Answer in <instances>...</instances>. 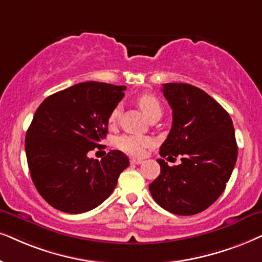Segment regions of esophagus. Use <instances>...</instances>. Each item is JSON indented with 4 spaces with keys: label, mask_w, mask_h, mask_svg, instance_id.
Here are the masks:
<instances>
[{
    "label": "esophagus",
    "mask_w": 262,
    "mask_h": 262,
    "mask_svg": "<svg viewBox=\"0 0 262 262\" xmlns=\"http://www.w3.org/2000/svg\"><path fill=\"white\" fill-rule=\"evenodd\" d=\"M141 160H138V158H132L130 160V163L132 164H140L141 163Z\"/></svg>",
    "instance_id": "34e87169"
}]
</instances>
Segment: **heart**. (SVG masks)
Instances as JSON below:
<instances>
[{"mask_svg":"<svg viewBox=\"0 0 262 262\" xmlns=\"http://www.w3.org/2000/svg\"><path fill=\"white\" fill-rule=\"evenodd\" d=\"M138 106L141 108L147 120H150L152 116L161 115L162 107L158 99L154 94H142L137 99ZM120 118V107L116 106L108 115V123L115 124ZM151 145V139L142 135H122L118 138L117 146L120 150L124 151L125 154L130 156H141L144 154L145 148Z\"/></svg>","mask_w":262,"mask_h":262,"instance_id":"b5f03b06","label":"heart"}]
</instances>
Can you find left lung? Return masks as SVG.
I'll use <instances>...</instances> for the list:
<instances>
[{
  "mask_svg": "<svg viewBox=\"0 0 262 262\" xmlns=\"http://www.w3.org/2000/svg\"><path fill=\"white\" fill-rule=\"evenodd\" d=\"M162 92L173 124L160 155L180 156L181 164L169 167L157 160L161 174L148 188L163 209L194 215L210 207L230 180L238 155L233 123L219 102L194 85L165 83Z\"/></svg>",
  "mask_w": 262,
  "mask_h": 262,
  "instance_id": "8db88e82",
  "label": "left lung"
}]
</instances>
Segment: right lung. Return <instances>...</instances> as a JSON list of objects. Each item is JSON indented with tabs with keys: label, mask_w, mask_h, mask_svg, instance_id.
Wrapping results in <instances>:
<instances>
[{
	"label": "right lung",
	"mask_w": 262,
	"mask_h": 262,
	"mask_svg": "<svg viewBox=\"0 0 262 262\" xmlns=\"http://www.w3.org/2000/svg\"><path fill=\"white\" fill-rule=\"evenodd\" d=\"M124 85L83 82L49 95L26 132L29 170L38 193L55 209L79 214L94 209L115 190L129 165L112 150L101 161L88 157L106 138L108 115Z\"/></svg>",
	"instance_id": "add662e5"
}]
</instances>
